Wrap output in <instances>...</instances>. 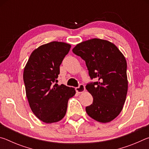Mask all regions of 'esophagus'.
<instances>
[{
    "label": "esophagus",
    "mask_w": 149,
    "mask_h": 149,
    "mask_svg": "<svg viewBox=\"0 0 149 149\" xmlns=\"http://www.w3.org/2000/svg\"><path fill=\"white\" fill-rule=\"evenodd\" d=\"M75 91H76V92L78 93H84L85 91V87L84 86V85L80 84L79 85V87H77L75 88Z\"/></svg>",
    "instance_id": "1"
}]
</instances>
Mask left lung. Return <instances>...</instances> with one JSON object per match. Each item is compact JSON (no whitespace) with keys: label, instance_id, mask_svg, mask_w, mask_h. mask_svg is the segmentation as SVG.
I'll list each match as a JSON object with an SVG mask.
<instances>
[{"label":"left lung","instance_id":"obj_1","mask_svg":"<svg viewBox=\"0 0 149 149\" xmlns=\"http://www.w3.org/2000/svg\"><path fill=\"white\" fill-rule=\"evenodd\" d=\"M72 51L85 61L91 79H97L85 87L93 97L85 108L87 114L97 122H111L122 111L127 93L124 56L112 42L96 38L77 44Z\"/></svg>","mask_w":149,"mask_h":149}]
</instances>
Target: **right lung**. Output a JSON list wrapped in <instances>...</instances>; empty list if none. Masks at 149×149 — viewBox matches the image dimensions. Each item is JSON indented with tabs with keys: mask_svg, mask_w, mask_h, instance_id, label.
<instances>
[{
	"mask_svg": "<svg viewBox=\"0 0 149 149\" xmlns=\"http://www.w3.org/2000/svg\"><path fill=\"white\" fill-rule=\"evenodd\" d=\"M70 48L63 42L42 45L33 51L25 66L23 77L29 107L45 123L61 120L69 99L75 94L74 88L56 84L60 65Z\"/></svg>",
	"mask_w": 149,
	"mask_h": 149,
	"instance_id": "obj_1",
	"label": "right lung"
}]
</instances>
